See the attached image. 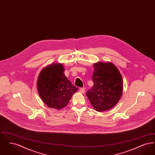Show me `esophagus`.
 <instances>
[{
    "instance_id": "34e87169",
    "label": "esophagus",
    "mask_w": 155,
    "mask_h": 155,
    "mask_svg": "<svg viewBox=\"0 0 155 155\" xmlns=\"http://www.w3.org/2000/svg\"><path fill=\"white\" fill-rule=\"evenodd\" d=\"M80 92L81 94H84L85 92V89L84 88H81L80 89Z\"/></svg>"
}]
</instances>
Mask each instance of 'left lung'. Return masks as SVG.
<instances>
[{"label": "left lung", "instance_id": "1", "mask_svg": "<svg viewBox=\"0 0 155 155\" xmlns=\"http://www.w3.org/2000/svg\"><path fill=\"white\" fill-rule=\"evenodd\" d=\"M94 86L87 95L95 110L102 112L113 107L123 94V80L117 67L111 62L94 64Z\"/></svg>", "mask_w": 155, "mask_h": 155}]
</instances>
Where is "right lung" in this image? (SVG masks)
Returning <instances> with one entry per match:
<instances>
[{
  "label": "right lung",
  "mask_w": 155,
  "mask_h": 155,
  "mask_svg": "<svg viewBox=\"0 0 155 155\" xmlns=\"http://www.w3.org/2000/svg\"><path fill=\"white\" fill-rule=\"evenodd\" d=\"M61 63L44 67L38 77L37 87L40 97L49 107L60 110L66 107L78 88L64 75Z\"/></svg>",
  "instance_id": "right-lung-1"
}]
</instances>
